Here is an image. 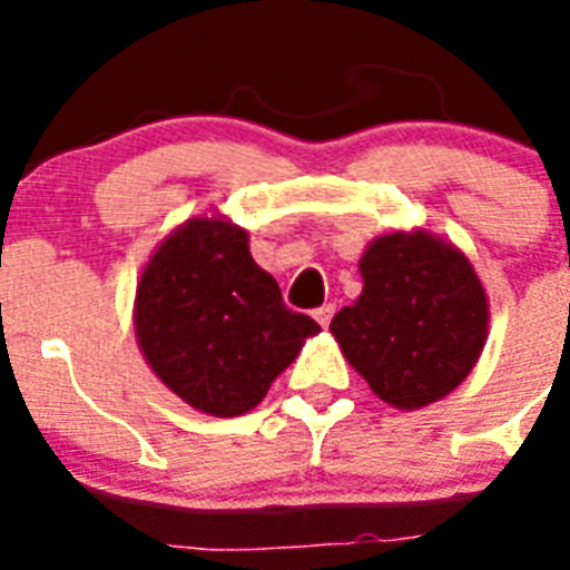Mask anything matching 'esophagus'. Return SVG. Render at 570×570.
<instances>
[{
  "label": "esophagus",
  "instance_id": "esophagus-1",
  "mask_svg": "<svg viewBox=\"0 0 570 570\" xmlns=\"http://www.w3.org/2000/svg\"><path fill=\"white\" fill-rule=\"evenodd\" d=\"M334 314H336L334 305H322V308H316V311H314V320L320 322L322 328H328L331 320H334Z\"/></svg>",
  "mask_w": 570,
  "mask_h": 570
}]
</instances>
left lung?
Returning a JSON list of instances; mask_svg holds the SVG:
<instances>
[{
	"instance_id": "left-lung-1",
	"label": "left lung",
	"mask_w": 570,
	"mask_h": 570,
	"mask_svg": "<svg viewBox=\"0 0 570 570\" xmlns=\"http://www.w3.org/2000/svg\"><path fill=\"white\" fill-rule=\"evenodd\" d=\"M360 274V299L331 320L345 360L400 411L451 394L488 336V296L468 256L428 230H396L367 245Z\"/></svg>"
}]
</instances>
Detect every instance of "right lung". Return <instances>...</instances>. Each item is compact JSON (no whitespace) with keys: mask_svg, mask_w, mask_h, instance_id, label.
Returning a JSON list of instances; mask_svg holds the SVG:
<instances>
[{"mask_svg":"<svg viewBox=\"0 0 570 570\" xmlns=\"http://www.w3.org/2000/svg\"><path fill=\"white\" fill-rule=\"evenodd\" d=\"M134 328L150 371L210 416L259 405L320 334L256 265L248 230L223 216H196L165 236L136 285Z\"/></svg>","mask_w":570,"mask_h":570,"instance_id":"obj_1","label":"right lung"}]
</instances>
